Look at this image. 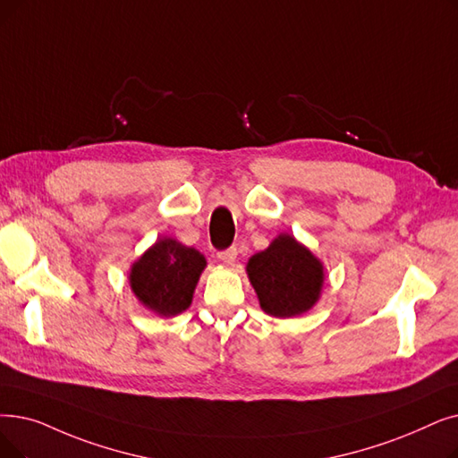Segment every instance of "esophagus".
I'll list each match as a JSON object with an SVG mask.
<instances>
[{"mask_svg":"<svg viewBox=\"0 0 458 458\" xmlns=\"http://www.w3.org/2000/svg\"><path fill=\"white\" fill-rule=\"evenodd\" d=\"M235 258H237V249H235V247H230V249H226V250L218 252V260L228 264V266H232V264L235 262Z\"/></svg>","mask_w":458,"mask_h":458,"instance_id":"1","label":"esophagus"}]
</instances>
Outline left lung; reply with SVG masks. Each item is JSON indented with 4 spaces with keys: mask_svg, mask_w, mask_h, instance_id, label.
<instances>
[{
    "mask_svg": "<svg viewBox=\"0 0 458 458\" xmlns=\"http://www.w3.org/2000/svg\"><path fill=\"white\" fill-rule=\"evenodd\" d=\"M247 275L262 310L275 318L307 312L324 286L322 262L290 233L276 235L266 250L250 256Z\"/></svg>",
    "mask_w": 458,
    "mask_h": 458,
    "instance_id": "1",
    "label": "left lung"
}]
</instances>
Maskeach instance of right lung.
Returning <instances> with one entry per match:
<instances>
[{"label": "right lung", "mask_w": 458, "mask_h": 458, "mask_svg": "<svg viewBox=\"0 0 458 458\" xmlns=\"http://www.w3.org/2000/svg\"><path fill=\"white\" fill-rule=\"evenodd\" d=\"M204 267V254L172 237H163L132 264L131 290L138 301L155 314L175 316L192 303Z\"/></svg>", "instance_id": "obj_1"}]
</instances>
